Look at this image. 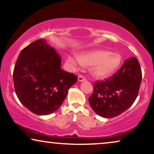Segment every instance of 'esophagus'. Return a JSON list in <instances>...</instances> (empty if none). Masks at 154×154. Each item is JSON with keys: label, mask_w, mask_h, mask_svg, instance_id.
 <instances>
[{"label": "esophagus", "mask_w": 154, "mask_h": 154, "mask_svg": "<svg viewBox=\"0 0 154 154\" xmlns=\"http://www.w3.org/2000/svg\"><path fill=\"white\" fill-rule=\"evenodd\" d=\"M78 80H79V82H83V81H85L86 79H85V78L83 76V75H80L79 78H78Z\"/></svg>", "instance_id": "obj_1"}]
</instances>
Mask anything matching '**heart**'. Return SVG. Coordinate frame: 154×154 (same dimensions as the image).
I'll return each mask as SVG.
<instances>
[{
  "label": "heart",
  "mask_w": 154,
  "mask_h": 154,
  "mask_svg": "<svg viewBox=\"0 0 154 154\" xmlns=\"http://www.w3.org/2000/svg\"><path fill=\"white\" fill-rule=\"evenodd\" d=\"M67 60L73 69L78 70L86 66H93L92 73L97 78H105L115 72L121 64L120 54L106 50L85 52L81 56L71 54Z\"/></svg>",
  "instance_id": "obj_1"
}]
</instances>
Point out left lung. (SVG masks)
<instances>
[{"mask_svg": "<svg viewBox=\"0 0 154 154\" xmlns=\"http://www.w3.org/2000/svg\"><path fill=\"white\" fill-rule=\"evenodd\" d=\"M138 60H125L113 76L94 83V91L88 100L97 114L106 119L117 116L130 108L137 97L142 81Z\"/></svg>", "mask_w": 154, "mask_h": 154, "instance_id": "8db88e82", "label": "left lung"}]
</instances>
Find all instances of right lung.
I'll list each match as a JSON object with an SVG mask.
<instances>
[{
	"label": "right lung",
	"mask_w": 154,
	"mask_h": 154,
	"mask_svg": "<svg viewBox=\"0 0 154 154\" xmlns=\"http://www.w3.org/2000/svg\"><path fill=\"white\" fill-rule=\"evenodd\" d=\"M62 58L45 39L20 52L13 71L14 90L20 102L35 114L57 110L78 77L61 68Z\"/></svg>",
	"instance_id": "right-lung-1"
}]
</instances>
